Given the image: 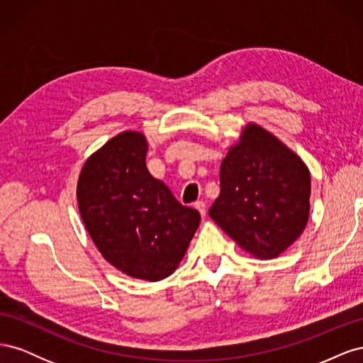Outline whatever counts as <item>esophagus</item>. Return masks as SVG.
Listing matches in <instances>:
<instances>
[{
	"mask_svg": "<svg viewBox=\"0 0 363 363\" xmlns=\"http://www.w3.org/2000/svg\"><path fill=\"white\" fill-rule=\"evenodd\" d=\"M195 208L201 213V216H206V203L204 201H196Z\"/></svg>",
	"mask_w": 363,
	"mask_h": 363,
	"instance_id": "obj_1",
	"label": "esophagus"
}]
</instances>
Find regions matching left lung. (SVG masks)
<instances>
[{
  "label": "left lung",
  "mask_w": 363,
  "mask_h": 363,
  "mask_svg": "<svg viewBox=\"0 0 363 363\" xmlns=\"http://www.w3.org/2000/svg\"><path fill=\"white\" fill-rule=\"evenodd\" d=\"M221 192L208 215L257 259H272L300 238L309 219L311 172L298 155L250 123L219 171Z\"/></svg>",
  "instance_id": "left-lung-1"
}]
</instances>
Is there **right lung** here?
<instances>
[{
    "label": "right lung",
    "mask_w": 363,
    "mask_h": 363,
    "mask_svg": "<svg viewBox=\"0 0 363 363\" xmlns=\"http://www.w3.org/2000/svg\"><path fill=\"white\" fill-rule=\"evenodd\" d=\"M147 151L139 131L107 140L83 164L77 201L87 233L111 265L159 281L177 269L201 216L148 172Z\"/></svg>",
    "instance_id": "add662e5"
}]
</instances>
